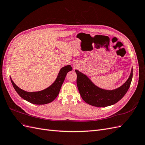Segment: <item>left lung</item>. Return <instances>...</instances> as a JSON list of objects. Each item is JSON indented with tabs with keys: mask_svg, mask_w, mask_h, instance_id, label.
I'll return each mask as SVG.
<instances>
[{
	"mask_svg": "<svg viewBox=\"0 0 145 145\" xmlns=\"http://www.w3.org/2000/svg\"><path fill=\"white\" fill-rule=\"evenodd\" d=\"M77 85L83 100L86 103L96 107H106L116 103L121 100L128 91L133 78V69L129 77L120 87L114 90L101 89L95 86L89 78L78 70Z\"/></svg>",
	"mask_w": 145,
	"mask_h": 145,
	"instance_id": "left-lung-1",
	"label": "left lung"
}]
</instances>
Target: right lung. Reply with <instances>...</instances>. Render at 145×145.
Instances as JSON below:
<instances>
[{
  "instance_id": "add662e5",
  "label": "right lung",
  "mask_w": 145,
  "mask_h": 145,
  "mask_svg": "<svg viewBox=\"0 0 145 145\" xmlns=\"http://www.w3.org/2000/svg\"><path fill=\"white\" fill-rule=\"evenodd\" d=\"M72 69L71 65H67L62 68L56 80L50 86L37 92H27L22 89L15 84L11 77L10 78L14 89L22 98L33 104L45 105L52 102L57 97L66 76Z\"/></svg>"
}]
</instances>
